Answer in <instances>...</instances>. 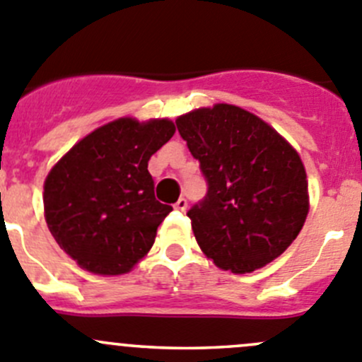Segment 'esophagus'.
Segmentation results:
<instances>
[{"label":"esophagus","mask_w":362,"mask_h":362,"mask_svg":"<svg viewBox=\"0 0 362 362\" xmlns=\"http://www.w3.org/2000/svg\"><path fill=\"white\" fill-rule=\"evenodd\" d=\"M175 209L180 210V212H184V210L187 209V199H185V198H180V199H178V202L175 203Z\"/></svg>","instance_id":"esophagus-1"}]
</instances>
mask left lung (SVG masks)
Returning a JSON list of instances; mask_svg holds the SVG:
<instances>
[{"label":"left lung","instance_id":"8db88e82","mask_svg":"<svg viewBox=\"0 0 362 362\" xmlns=\"http://www.w3.org/2000/svg\"><path fill=\"white\" fill-rule=\"evenodd\" d=\"M177 129L209 185L187 212L202 251L235 274L285 252L310 210L306 170L292 145L231 104L182 115Z\"/></svg>","mask_w":362,"mask_h":362}]
</instances>
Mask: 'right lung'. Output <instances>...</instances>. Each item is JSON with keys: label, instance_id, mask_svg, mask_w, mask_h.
Segmentation results:
<instances>
[{"label": "right lung", "instance_id": "obj_1", "mask_svg": "<svg viewBox=\"0 0 362 362\" xmlns=\"http://www.w3.org/2000/svg\"><path fill=\"white\" fill-rule=\"evenodd\" d=\"M175 134L173 122L118 118L72 146L49 171V231L93 274H125L153 245L171 205L157 202L148 160Z\"/></svg>", "mask_w": 362, "mask_h": 362}]
</instances>
